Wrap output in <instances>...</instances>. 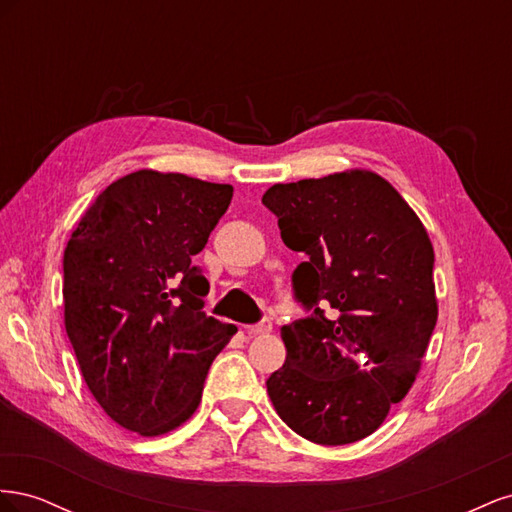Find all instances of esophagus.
Returning <instances> with one entry per match:
<instances>
[{"label": "esophagus", "mask_w": 512, "mask_h": 512, "mask_svg": "<svg viewBox=\"0 0 512 512\" xmlns=\"http://www.w3.org/2000/svg\"><path fill=\"white\" fill-rule=\"evenodd\" d=\"M271 329H273V322L269 320V318H260L254 327H250V333H254V335H265V333H271Z\"/></svg>", "instance_id": "34e87169"}]
</instances>
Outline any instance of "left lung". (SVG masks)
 I'll return each mask as SVG.
<instances>
[{
  "label": "left lung",
  "instance_id": "left-lung-1",
  "mask_svg": "<svg viewBox=\"0 0 512 512\" xmlns=\"http://www.w3.org/2000/svg\"><path fill=\"white\" fill-rule=\"evenodd\" d=\"M305 318L280 329L286 363L267 380L282 421L339 446L374 433L406 397L438 320L433 247L389 181L365 170L277 183L262 196Z\"/></svg>",
  "mask_w": 512,
  "mask_h": 512
}]
</instances>
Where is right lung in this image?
Segmentation results:
<instances>
[{"mask_svg": "<svg viewBox=\"0 0 512 512\" xmlns=\"http://www.w3.org/2000/svg\"><path fill=\"white\" fill-rule=\"evenodd\" d=\"M232 185L138 170L96 198L64 252L66 333L91 395L113 421L160 436L194 414L235 324L203 312L192 258Z\"/></svg>", "mask_w": 512, "mask_h": 512, "instance_id": "obj_1", "label": "right lung"}]
</instances>
